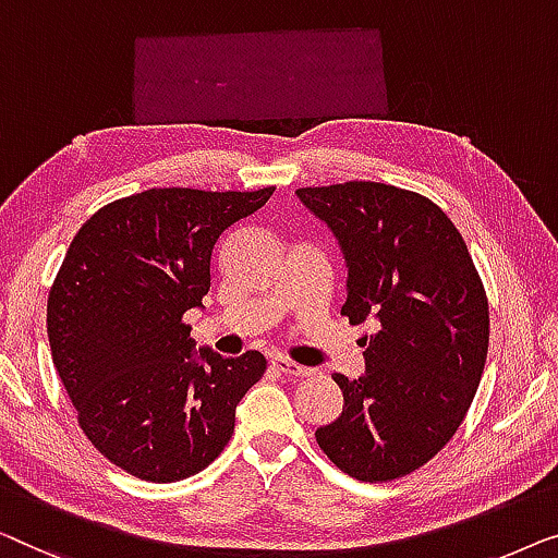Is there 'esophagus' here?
I'll return each instance as SVG.
<instances>
[{"instance_id":"34e87169","label":"esophagus","mask_w":558,"mask_h":558,"mask_svg":"<svg viewBox=\"0 0 558 558\" xmlns=\"http://www.w3.org/2000/svg\"><path fill=\"white\" fill-rule=\"evenodd\" d=\"M272 364V368H276V372H280L282 376H288V379H305V376H311L313 374V368H308V366H301V364H295V361H290V359H282V356H276L270 361Z\"/></svg>"}]
</instances>
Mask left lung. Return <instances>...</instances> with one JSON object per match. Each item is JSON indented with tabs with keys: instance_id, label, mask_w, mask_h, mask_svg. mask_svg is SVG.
Returning a JSON list of instances; mask_svg holds the SVG:
<instances>
[{
	"instance_id": "8db88e82",
	"label": "left lung",
	"mask_w": 558,
	"mask_h": 558,
	"mask_svg": "<svg viewBox=\"0 0 558 558\" xmlns=\"http://www.w3.org/2000/svg\"><path fill=\"white\" fill-rule=\"evenodd\" d=\"M298 199L328 225L349 268L351 324L366 372L333 374L343 410L318 427V447L364 483L410 475L465 420L488 356V295L465 240L422 194L379 182L305 186Z\"/></svg>"
}]
</instances>
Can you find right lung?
<instances>
[{"label": "right lung", "mask_w": 558, "mask_h": 558, "mask_svg": "<svg viewBox=\"0 0 558 558\" xmlns=\"http://www.w3.org/2000/svg\"><path fill=\"white\" fill-rule=\"evenodd\" d=\"M272 192L146 190L106 204L70 242L47 298L52 364L85 437L141 481L207 468L265 374L260 351L194 354L184 313L209 293L219 234Z\"/></svg>", "instance_id": "right-lung-1"}]
</instances>
